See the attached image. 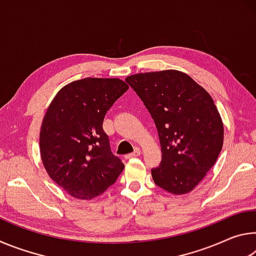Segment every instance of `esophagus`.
I'll use <instances>...</instances> for the list:
<instances>
[{
    "label": "esophagus",
    "mask_w": 256,
    "mask_h": 256,
    "mask_svg": "<svg viewBox=\"0 0 256 256\" xmlns=\"http://www.w3.org/2000/svg\"><path fill=\"white\" fill-rule=\"evenodd\" d=\"M141 154V151L138 150V149H136L133 151L132 154H128V156H125V158L126 159H132V158H136V157H138V156Z\"/></svg>",
    "instance_id": "34e87169"
}]
</instances>
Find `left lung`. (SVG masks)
<instances>
[{"label": "left lung", "instance_id": "obj_1", "mask_svg": "<svg viewBox=\"0 0 256 256\" xmlns=\"http://www.w3.org/2000/svg\"><path fill=\"white\" fill-rule=\"evenodd\" d=\"M125 81L157 128L162 162L151 170L154 184L172 194L190 192L222 149L224 125L214 99L190 76L176 70L138 73Z\"/></svg>", "mask_w": 256, "mask_h": 256}]
</instances>
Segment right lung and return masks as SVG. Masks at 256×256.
<instances>
[{"instance_id": "1", "label": "right lung", "mask_w": 256, "mask_h": 256, "mask_svg": "<svg viewBox=\"0 0 256 256\" xmlns=\"http://www.w3.org/2000/svg\"><path fill=\"white\" fill-rule=\"evenodd\" d=\"M128 89L120 79L84 78L63 86L50 102L42 123L40 156L50 178L71 196L92 200L123 172L102 122Z\"/></svg>"}]
</instances>
